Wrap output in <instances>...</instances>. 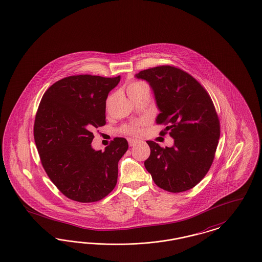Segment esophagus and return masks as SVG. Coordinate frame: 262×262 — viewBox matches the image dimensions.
<instances>
[{"instance_id": "34e87169", "label": "esophagus", "mask_w": 262, "mask_h": 262, "mask_svg": "<svg viewBox=\"0 0 262 262\" xmlns=\"http://www.w3.org/2000/svg\"><path fill=\"white\" fill-rule=\"evenodd\" d=\"M127 141H128V145H129L130 147L135 146V145L137 144V143L139 142V140H138V139H135V138H128V139H127Z\"/></svg>"}]
</instances>
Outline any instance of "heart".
I'll list each match as a JSON object with an SVG mask.
<instances>
[{
	"mask_svg": "<svg viewBox=\"0 0 262 262\" xmlns=\"http://www.w3.org/2000/svg\"><path fill=\"white\" fill-rule=\"evenodd\" d=\"M126 93L129 97V99H133L139 97L144 94H149V87L148 85L142 81H135L130 83L127 88H126ZM125 133L130 134V135H137L139 134V127L136 125L133 126H125L123 129Z\"/></svg>",
	"mask_w": 262,
	"mask_h": 262,
	"instance_id": "heart-1",
	"label": "heart"
}]
</instances>
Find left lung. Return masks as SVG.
I'll return each instance as SVG.
<instances>
[{"label":"left lung","mask_w":262,"mask_h":262,"mask_svg":"<svg viewBox=\"0 0 262 262\" xmlns=\"http://www.w3.org/2000/svg\"><path fill=\"white\" fill-rule=\"evenodd\" d=\"M148 82L160 110L158 125H165L174 139L171 147L148 140L150 157L144 162L157 186L171 192L198 185L213 163L220 138V122L213 101L191 75L170 66L136 73Z\"/></svg>","instance_id":"8db88e82"}]
</instances>
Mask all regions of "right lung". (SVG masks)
<instances>
[{
	"instance_id": "add662e5",
	"label": "right lung",
	"mask_w": 262,
	"mask_h": 262,
	"mask_svg": "<svg viewBox=\"0 0 262 262\" xmlns=\"http://www.w3.org/2000/svg\"><path fill=\"white\" fill-rule=\"evenodd\" d=\"M121 77L74 75L46 91L36 112L34 137L50 180L67 198L95 202L115 188L126 138L116 137L104 151L92 147V130L105 125L109 92Z\"/></svg>"
}]
</instances>
